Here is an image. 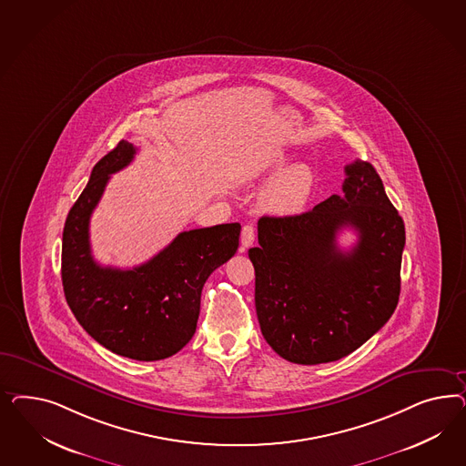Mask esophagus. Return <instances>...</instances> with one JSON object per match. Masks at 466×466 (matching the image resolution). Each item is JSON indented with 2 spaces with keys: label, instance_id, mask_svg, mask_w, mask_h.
<instances>
[{
  "label": "esophagus",
  "instance_id": "esophagus-1",
  "mask_svg": "<svg viewBox=\"0 0 466 466\" xmlns=\"http://www.w3.org/2000/svg\"><path fill=\"white\" fill-rule=\"evenodd\" d=\"M254 238H256V236H254L253 226L242 227V232H240V244H242L244 248H249V246H253Z\"/></svg>",
  "mask_w": 466,
  "mask_h": 466
}]
</instances>
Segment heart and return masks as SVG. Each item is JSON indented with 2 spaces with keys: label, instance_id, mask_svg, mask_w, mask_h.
Here are the masks:
<instances>
[{
  "label": "heart",
  "instance_id": "1",
  "mask_svg": "<svg viewBox=\"0 0 466 466\" xmlns=\"http://www.w3.org/2000/svg\"><path fill=\"white\" fill-rule=\"evenodd\" d=\"M283 166L277 162L275 169ZM314 187V172L306 164H297L280 172L261 197V207L275 215H294L308 203Z\"/></svg>",
  "mask_w": 466,
  "mask_h": 466
}]
</instances>
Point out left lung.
Listing matches in <instances>:
<instances>
[{
  "mask_svg": "<svg viewBox=\"0 0 466 466\" xmlns=\"http://www.w3.org/2000/svg\"><path fill=\"white\" fill-rule=\"evenodd\" d=\"M341 195L290 217H261L249 249L261 333L289 362L314 366L357 350L388 323L400 299L405 224L381 177L362 160L345 166ZM343 228L358 244L341 252Z\"/></svg>",
  "mask_w": 466,
  "mask_h": 466,
  "instance_id": "8db88e82",
  "label": "left lung"
}]
</instances>
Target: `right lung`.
<instances>
[{
  "mask_svg": "<svg viewBox=\"0 0 466 466\" xmlns=\"http://www.w3.org/2000/svg\"><path fill=\"white\" fill-rule=\"evenodd\" d=\"M137 148L119 141L102 157L71 207L63 230L61 280L66 302L85 331L107 350L133 360H160L193 339L203 285L239 248V224L181 232L152 259L131 269L100 267L90 249V215L111 174Z\"/></svg>",
  "mask_w": 466,
  "mask_h": 466,
  "instance_id": "1",
  "label": "right lung"
}]
</instances>
